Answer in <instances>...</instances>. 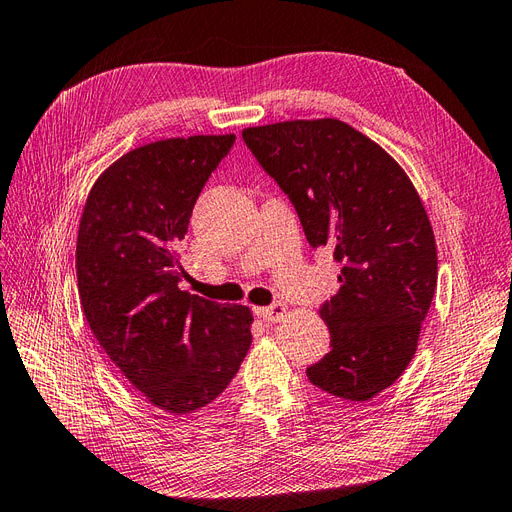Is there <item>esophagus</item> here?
Here are the masks:
<instances>
[{"label": "esophagus", "mask_w": 512, "mask_h": 512, "mask_svg": "<svg viewBox=\"0 0 512 512\" xmlns=\"http://www.w3.org/2000/svg\"><path fill=\"white\" fill-rule=\"evenodd\" d=\"M256 314L265 322H280L290 314V307L286 303H273L269 307H258Z\"/></svg>", "instance_id": "obj_1"}]
</instances>
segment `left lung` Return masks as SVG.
<instances>
[{
    "label": "left lung",
    "mask_w": 512,
    "mask_h": 512,
    "mask_svg": "<svg viewBox=\"0 0 512 512\" xmlns=\"http://www.w3.org/2000/svg\"><path fill=\"white\" fill-rule=\"evenodd\" d=\"M280 183L312 247L329 245L339 290L320 307L331 352L307 367L318 389L369 401L404 374L438 282L436 237L406 170L333 117L243 130Z\"/></svg>",
    "instance_id": "8db88e82"
}]
</instances>
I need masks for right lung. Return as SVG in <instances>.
I'll return each instance as SVG.
<instances>
[{
  "label": "right lung",
  "instance_id": "obj_1",
  "mask_svg": "<svg viewBox=\"0 0 512 512\" xmlns=\"http://www.w3.org/2000/svg\"><path fill=\"white\" fill-rule=\"evenodd\" d=\"M235 134L177 136L123 153L96 179L76 237V282L91 333L151 406L192 414L235 378L252 309L179 290L177 254L200 190Z\"/></svg>",
  "mask_w": 512,
  "mask_h": 512
}]
</instances>
